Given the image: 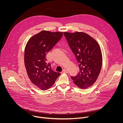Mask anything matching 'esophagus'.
<instances>
[{"label":"esophagus","instance_id":"esophagus-1","mask_svg":"<svg viewBox=\"0 0 123 123\" xmlns=\"http://www.w3.org/2000/svg\"><path fill=\"white\" fill-rule=\"evenodd\" d=\"M62 72H63V73H67L68 72V71L67 69H65V68H64V69H63Z\"/></svg>","mask_w":123,"mask_h":123}]
</instances>
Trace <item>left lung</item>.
Returning <instances> with one entry per match:
<instances>
[{"mask_svg":"<svg viewBox=\"0 0 123 123\" xmlns=\"http://www.w3.org/2000/svg\"><path fill=\"white\" fill-rule=\"evenodd\" d=\"M64 34L79 63V73L71 78L79 88H88L95 83L100 73L103 60L100 47L86 33L64 32Z\"/></svg>","mask_w":123,"mask_h":123,"instance_id":"obj_1","label":"left lung"}]
</instances>
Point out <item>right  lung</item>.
Listing matches in <instances>:
<instances>
[{"label":"right lung","mask_w":123,"mask_h":123,"mask_svg":"<svg viewBox=\"0 0 123 123\" xmlns=\"http://www.w3.org/2000/svg\"><path fill=\"white\" fill-rule=\"evenodd\" d=\"M62 36V32L42 31L33 36L26 44L24 63L28 76L31 83L42 90L50 88L60 75L51 69L46 55Z\"/></svg>","instance_id":"obj_1"}]
</instances>
